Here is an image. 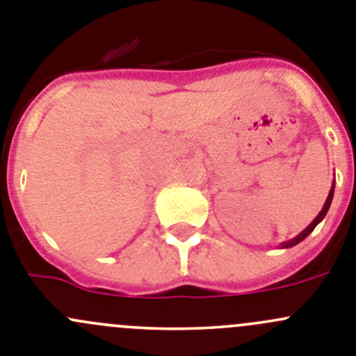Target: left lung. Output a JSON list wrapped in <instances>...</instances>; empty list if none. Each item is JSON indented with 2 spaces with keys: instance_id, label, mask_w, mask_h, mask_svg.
I'll list each match as a JSON object with an SVG mask.
<instances>
[{
  "instance_id": "8db88e82",
  "label": "left lung",
  "mask_w": 356,
  "mask_h": 356,
  "mask_svg": "<svg viewBox=\"0 0 356 356\" xmlns=\"http://www.w3.org/2000/svg\"><path fill=\"white\" fill-rule=\"evenodd\" d=\"M332 196H334V184H332V189H330L329 196H327V202H325V205H323L322 212H320V213H318V216H316V217H315V220H313V222H312V224H309V226H308V227H306V229H305V231H302V233H301V234H298V236H296V238H292V240L285 241V243H284V247H285V248H287V247H294V245H298V243H299V241H302V240H305V238H306V236H308V234H309V233H312V231H313V229H315V227H316V224H318V222H320V220H322V219H323V217H325L327 210H329L330 203H332Z\"/></svg>"
}]
</instances>
